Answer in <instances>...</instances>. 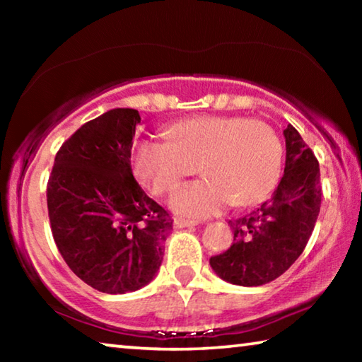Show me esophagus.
<instances>
[{"label":"esophagus","mask_w":362,"mask_h":362,"mask_svg":"<svg viewBox=\"0 0 362 362\" xmlns=\"http://www.w3.org/2000/svg\"><path fill=\"white\" fill-rule=\"evenodd\" d=\"M199 222L198 220H192V218H182V217H177L174 220V225L175 228H188V226H196Z\"/></svg>","instance_id":"obj_1"}]
</instances>
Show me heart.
I'll return each mask as SVG.
<instances>
[{
  "label": "heart",
  "mask_w": 362,
  "mask_h": 362,
  "mask_svg": "<svg viewBox=\"0 0 362 362\" xmlns=\"http://www.w3.org/2000/svg\"><path fill=\"white\" fill-rule=\"evenodd\" d=\"M170 142L139 140L134 174L153 194L169 193L199 164L206 179L180 187L170 206L204 217L225 206H254L274 192L283 173V142L265 121L196 116L169 127Z\"/></svg>",
  "instance_id": "obj_1"
}]
</instances>
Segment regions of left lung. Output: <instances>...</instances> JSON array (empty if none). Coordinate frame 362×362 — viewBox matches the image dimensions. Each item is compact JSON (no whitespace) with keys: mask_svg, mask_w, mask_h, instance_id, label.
Masks as SVG:
<instances>
[{"mask_svg":"<svg viewBox=\"0 0 362 362\" xmlns=\"http://www.w3.org/2000/svg\"><path fill=\"white\" fill-rule=\"evenodd\" d=\"M286 168L272 198L247 216L230 220L233 244L211 257L226 283L262 286L289 269L308 243L321 207L320 163L293 126L284 129Z\"/></svg>","mask_w":362,"mask_h":362,"instance_id":"left-lung-1","label":"left lung"}]
</instances>
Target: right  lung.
Masks as SVG:
<instances>
[{
  "instance_id": "1",
  "label": "right lung",
  "mask_w": 362,
  "mask_h": 362,
  "mask_svg": "<svg viewBox=\"0 0 362 362\" xmlns=\"http://www.w3.org/2000/svg\"><path fill=\"white\" fill-rule=\"evenodd\" d=\"M140 115L115 108L65 140L47 182L54 241L73 273L105 293L139 291L161 267L169 212L132 175Z\"/></svg>"
}]
</instances>
